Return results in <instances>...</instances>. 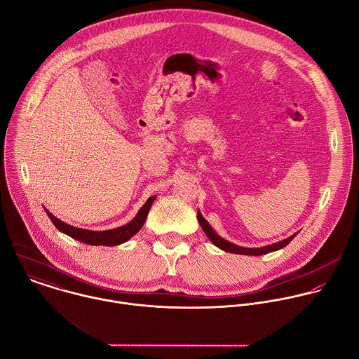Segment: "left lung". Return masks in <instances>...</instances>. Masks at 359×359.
Segmentation results:
<instances>
[{
	"label": "left lung",
	"mask_w": 359,
	"mask_h": 359,
	"mask_svg": "<svg viewBox=\"0 0 359 359\" xmlns=\"http://www.w3.org/2000/svg\"><path fill=\"white\" fill-rule=\"evenodd\" d=\"M197 219L203 228V231L205 232V235L208 236V239L217 246L221 250L224 252H228V253H235V255H248V256H262V255H267V253H271V252H276V250H280L283 248H285L295 236H290L278 243H273V245H269V246H263V248H242V246H238V245H233L225 239H222L218 233L214 232V229L211 228V225L207 222V219L201 215L200 211H197Z\"/></svg>",
	"instance_id": "1"
}]
</instances>
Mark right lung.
Masks as SVG:
<instances>
[{"mask_svg": "<svg viewBox=\"0 0 359 359\" xmlns=\"http://www.w3.org/2000/svg\"><path fill=\"white\" fill-rule=\"evenodd\" d=\"M154 200H155V196L149 197L147 200V203L140 208L138 214L128 224L118 226L116 229H109V231H88V229L75 228V226H71V225L60 221L50 211L46 210V212H47L48 218L51 219V222L54 224V226L60 232L71 236L75 241H79L85 245H92V246H117V245L127 242L142 228Z\"/></svg>", "mask_w": 359, "mask_h": 359, "instance_id": "obj_1", "label": "right lung"}]
</instances>
